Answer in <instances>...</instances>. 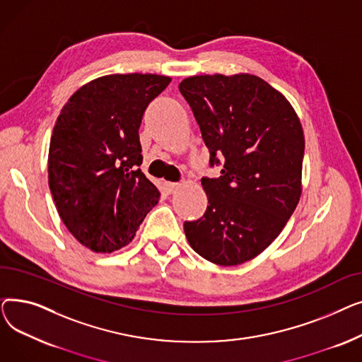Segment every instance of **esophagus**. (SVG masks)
I'll return each instance as SVG.
<instances>
[{"label": "esophagus", "mask_w": 362, "mask_h": 362, "mask_svg": "<svg viewBox=\"0 0 362 362\" xmlns=\"http://www.w3.org/2000/svg\"><path fill=\"white\" fill-rule=\"evenodd\" d=\"M164 187H165V191H167V194H175L177 189L180 187V183H173V182H165L164 183Z\"/></svg>", "instance_id": "esophagus-1"}]
</instances>
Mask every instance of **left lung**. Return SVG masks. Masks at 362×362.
Here are the masks:
<instances>
[{"mask_svg": "<svg viewBox=\"0 0 362 362\" xmlns=\"http://www.w3.org/2000/svg\"><path fill=\"white\" fill-rule=\"evenodd\" d=\"M179 89L211 165L223 163L220 177L201 180L210 205L185 221V235L210 262L243 264L269 248L299 202L302 124L283 93L250 73L191 76Z\"/></svg>", "mask_w": 362, "mask_h": 362, "instance_id": "left-lung-1", "label": "left lung"}]
</instances>
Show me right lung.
Wrapping results in <instances>:
<instances>
[{
	"label": "right lung",
	"instance_id": "add662e5",
	"mask_svg": "<svg viewBox=\"0 0 362 362\" xmlns=\"http://www.w3.org/2000/svg\"><path fill=\"white\" fill-rule=\"evenodd\" d=\"M171 82L160 74H107L76 90L55 122L48 185L69 232L93 252H112L136 235L160 191L142 173L139 126Z\"/></svg>",
	"mask_w": 362,
	"mask_h": 362
}]
</instances>
